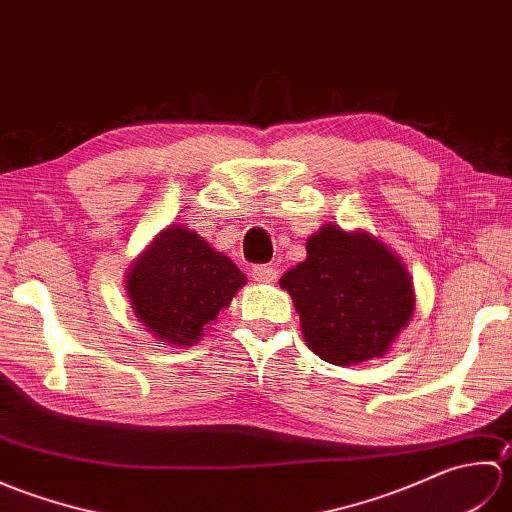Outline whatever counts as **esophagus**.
I'll return each mask as SVG.
<instances>
[{
	"label": "esophagus",
	"instance_id": "34e87169",
	"mask_svg": "<svg viewBox=\"0 0 512 512\" xmlns=\"http://www.w3.org/2000/svg\"><path fill=\"white\" fill-rule=\"evenodd\" d=\"M250 275H253V279L259 281V284H270V281L277 279V270L270 266H253Z\"/></svg>",
	"mask_w": 512,
	"mask_h": 512
}]
</instances>
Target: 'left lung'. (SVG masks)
<instances>
[{
	"mask_svg": "<svg viewBox=\"0 0 512 512\" xmlns=\"http://www.w3.org/2000/svg\"><path fill=\"white\" fill-rule=\"evenodd\" d=\"M306 250L279 286L295 303L310 350L339 367L383 358L416 310L405 264L372 233L332 222L308 237Z\"/></svg>",
	"mask_w": 512,
	"mask_h": 512,
	"instance_id": "obj_1",
	"label": "left lung"
}]
</instances>
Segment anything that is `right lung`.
Instances as JSON below:
<instances>
[{"label":"right lung","instance_id":"add662e5","mask_svg":"<svg viewBox=\"0 0 512 512\" xmlns=\"http://www.w3.org/2000/svg\"><path fill=\"white\" fill-rule=\"evenodd\" d=\"M244 284L233 259L184 224L162 228L125 275L138 323L176 347L198 343Z\"/></svg>","mask_w":512,"mask_h":512}]
</instances>
